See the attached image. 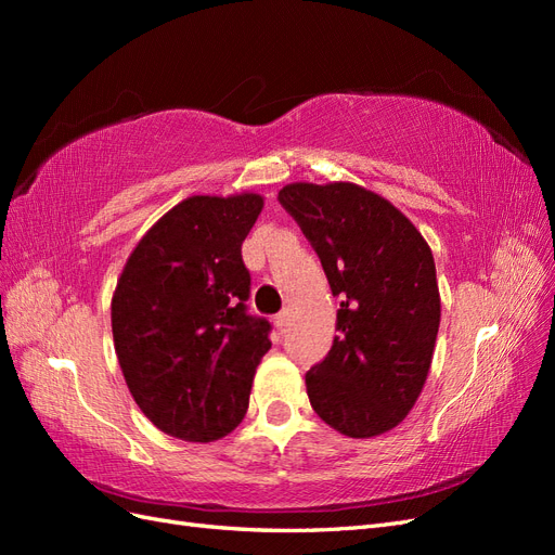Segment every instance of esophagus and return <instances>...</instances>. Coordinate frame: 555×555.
I'll return each mask as SVG.
<instances>
[{"label": "esophagus", "mask_w": 555, "mask_h": 555, "mask_svg": "<svg viewBox=\"0 0 555 555\" xmlns=\"http://www.w3.org/2000/svg\"><path fill=\"white\" fill-rule=\"evenodd\" d=\"M275 328L282 333V331H287V326H289V310H282V312H278L275 314Z\"/></svg>", "instance_id": "34e87169"}]
</instances>
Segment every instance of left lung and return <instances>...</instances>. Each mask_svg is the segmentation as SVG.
<instances>
[{
  "label": "left lung",
  "instance_id": "8db88e82",
  "mask_svg": "<svg viewBox=\"0 0 555 555\" xmlns=\"http://www.w3.org/2000/svg\"><path fill=\"white\" fill-rule=\"evenodd\" d=\"M278 198L343 298L328 357L306 375L310 405L347 438H375L410 414L430 371L442 312L433 251L361 184L292 182Z\"/></svg>",
  "mask_w": 555,
  "mask_h": 555
}]
</instances>
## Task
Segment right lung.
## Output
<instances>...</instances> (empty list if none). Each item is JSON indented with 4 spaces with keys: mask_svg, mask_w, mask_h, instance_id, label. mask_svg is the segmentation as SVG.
<instances>
[{
    "mask_svg": "<svg viewBox=\"0 0 555 555\" xmlns=\"http://www.w3.org/2000/svg\"><path fill=\"white\" fill-rule=\"evenodd\" d=\"M261 208L255 192L184 198L145 231L117 280V361L141 412L171 438L220 440L247 412L271 349V324L245 312L241 255Z\"/></svg>",
    "mask_w": 555,
    "mask_h": 555,
    "instance_id": "obj_1",
    "label": "right lung"
}]
</instances>
